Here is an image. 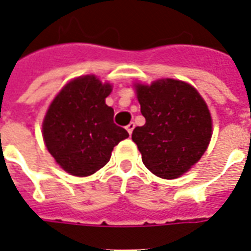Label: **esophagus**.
I'll list each match as a JSON object with an SVG mask.
<instances>
[{
  "mask_svg": "<svg viewBox=\"0 0 251 251\" xmlns=\"http://www.w3.org/2000/svg\"><path fill=\"white\" fill-rule=\"evenodd\" d=\"M134 127H135V125H134L133 122H130L129 125L126 126V130H127V133H129L130 135H131V134H133V130H134Z\"/></svg>",
  "mask_w": 251,
  "mask_h": 251,
  "instance_id": "1",
  "label": "esophagus"
}]
</instances>
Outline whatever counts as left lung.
Here are the masks:
<instances>
[{
    "label": "left lung",
    "instance_id": "8db88e82",
    "mask_svg": "<svg viewBox=\"0 0 251 251\" xmlns=\"http://www.w3.org/2000/svg\"><path fill=\"white\" fill-rule=\"evenodd\" d=\"M146 124L133 131L142 161L153 175L175 179L201 160L212 137V117L194 86L173 78L133 83Z\"/></svg>",
    "mask_w": 251,
    "mask_h": 251
}]
</instances>
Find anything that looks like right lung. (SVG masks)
Here are the masks:
<instances>
[{
	"label": "right lung",
	"mask_w": 251,
	"mask_h": 251,
	"mask_svg": "<svg viewBox=\"0 0 251 251\" xmlns=\"http://www.w3.org/2000/svg\"><path fill=\"white\" fill-rule=\"evenodd\" d=\"M113 90L94 74L69 80L49 104L43 120L48 152L69 175L87 177L109 161L114 146L129 134L113 122L105 104Z\"/></svg>",
	"instance_id": "add662e5"
}]
</instances>
